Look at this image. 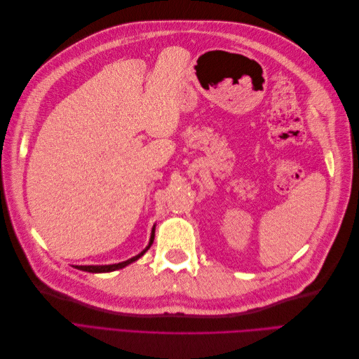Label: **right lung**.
Instances as JSON below:
<instances>
[{
    "label": "right lung",
    "mask_w": 359,
    "mask_h": 359,
    "mask_svg": "<svg viewBox=\"0 0 359 359\" xmlns=\"http://www.w3.org/2000/svg\"><path fill=\"white\" fill-rule=\"evenodd\" d=\"M153 241H154V229H153V233H151L149 245L153 244ZM149 245H148L140 255H137V256H135V257H132V259H128V260H126V262H121V264H115V265H100V266H97V265H88V266H86V265H85V266H76V268L81 269V271H86V273H111V271L121 269V268L127 266L128 264L135 262V260H137L140 256H142V255L147 252V250L149 248Z\"/></svg>",
    "instance_id": "obj_1"
}]
</instances>
